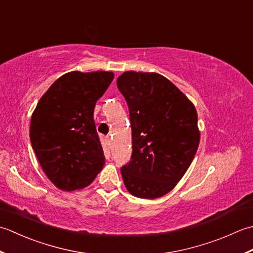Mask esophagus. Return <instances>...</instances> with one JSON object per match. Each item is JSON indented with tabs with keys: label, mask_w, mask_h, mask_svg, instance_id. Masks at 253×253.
<instances>
[{
	"label": "esophagus",
	"mask_w": 253,
	"mask_h": 253,
	"mask_svg": "<svg viewBox=\"0 0 253 253\" xmlns=\"http://www.w3.org/2000/svg\"><path fill=\"white\" fill-rule=\"evenodd\" d=\"M105 142H106V145L108 148L111 147V136L110 135H107L105 137Z\"/></svg>",
	"instance_id": "1"
}]
</instances>
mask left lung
Segmentation results:
<instances>
[{
    "label": "left lung",
    "mask_w": 253,
    "mask_h": 253,
    "mask_svg": "<svg viewBox=\"0 0 253 253\" xmlns=\"http://www.w3.org/2000/svg\"><path fill=\"white\" fill-rule=\"evenodd\" d=\"M132 128L131 161L121 168L127 191L157 199L176 187L200 143L198 113L183 92L157 73L127 71L118 77Z\"/></svg>",
    "instance_id": "1"
}]
</instances>
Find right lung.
Wrapping results in <instances>:
<instances>
[{
    "label": "right lung",
    "instance_id": "1",
    "mask_svg": "<svg viewBox=\"0 0 253 253\" xmlns=\"http://www.w3.org/2000/svg\"><path fill=\"white\" fill-rule=\"evenodd\" d=\"M113 77L106 71L66 73L49 87L33 112L32 146L50 181L63 191L87 187L104 167L94 109Z\"/></svg>",
    "mask_w": 253,
    "mask_h": 253
}]
</instances>
